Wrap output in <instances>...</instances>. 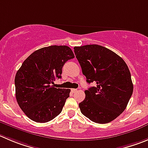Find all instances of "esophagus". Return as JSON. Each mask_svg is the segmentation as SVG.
Wrapping results in <instances>:
<instances>
[{"label":"esophagus","instance_id":"34e87169","mask_svg":"<svg viewBox=\"0 0 148 148\" xmlns=\"http://www.w3.org/2000/svg\"><path fill=\"white\" fill-rule=\"evenodd\" d=\"M71 91H73V93H75V92H76V91H77V89H76V88H72Z\"/></svg>","mask_w":148,"mask_h":148}]
</instances>
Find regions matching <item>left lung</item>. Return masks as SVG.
Instances as JSON below:
<instances>
[{
	"mask_svg": "<svg viewBox=\"0 0 148 148\" xmlns=\"http://www.w3.org/2000/svg\"><path fill=\"white\" fill-rule=\"evenodd\" d=\"M75 57L88 84L86 97L79 103L81 113L93 122L112 121L126 109L133 93L131 73L124 60L99 45L74 47Z\"/></svg>",
	"mask_w": 148,
	"mask_h": 148,
	"instance_id": "8db88e82",
	"label": "left lung"
}]
</instances>
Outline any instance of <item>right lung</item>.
<instances>
[{
	"label": "right lung",
	"instance_id": "right-lung-1",
	"mask_svg": "<svg viewBox=\"0 0 148 148\" xmlns=\"http://www.w3.org/2000/svg\"><path fill=\"white\" fill-rule=\"evenodd\" d=\"M75 57L67 46L43 47L31 54L15 76L16 99L25 115L33 121L46 123L62 112L70 96L69 88H57L62 67Z\"/></svg>",
	"mask_w": 148,
	"mask_h": 148
}]
</instances>
